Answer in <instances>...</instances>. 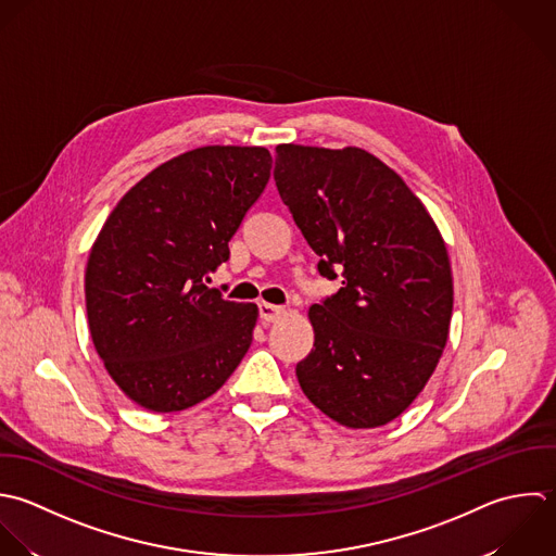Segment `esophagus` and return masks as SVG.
Segmentation results:
<instances>
[{
  "mask_svg": "<svg viewBox=\"0 0 556 556\" xmlns=\"http://www.w3.org/2000/svg\"><path fill=\"white\" fill-rule=\"evenodd\" d=\"M257 307H260V318H262V323H275V320L283 314V307L270 305V303H264V301H262Z\"/></svg>",
  "mask_w": 556,
  "mask_h": 556,
  "instance_id": "34e87169",
  "label": "esophagus"
}]
</instances>
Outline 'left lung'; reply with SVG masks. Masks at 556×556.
<instances>
[{
    "mask_svg": "<svg viewBox=\"0 0 556 556\" xmlns=\"http://www.w3.org/2000/svg\"><path fill=\"white\" fill-rule=\"evenodd\" d=\"M275 184L318 273L342 288L312 305L314 349L296 364L305 396L351 429L399 418L448 340L446 244L407 184L372 153L279 144Z\"/></svg>",
    "mask_w": 556,
    "mask_h": 556,
    "instance_id": "1",
    "label": "left lung"
}]
</instances>
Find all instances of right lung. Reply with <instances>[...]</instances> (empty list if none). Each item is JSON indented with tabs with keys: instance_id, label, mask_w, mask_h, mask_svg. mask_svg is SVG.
Masks as SVG:
<instances>
[{
	"instance_id": "1",
	"label": "right lung",
	"mask_w": 556,
	"mask_h": 556,
	"mask_svg": "<svg viewBox=\"0 0 556 556\" xmlns=\"http://www.w3.org/2000/svg\"><path fill=\"white\" fill-rule=\"evenodd\" d=\"M264 147H201L142 177L112 210L86 266V314L114 383L157 414L212 396L253 340L257 305L225 301L210 273L264 192Z\"/></svg>"
}]
</instances>
